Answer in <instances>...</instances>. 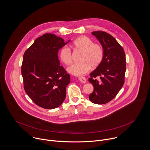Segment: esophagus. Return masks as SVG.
Returning a JSON list of instances; mask_svg holds the SVG:
<instances>
[{
    "label": "esophagus",
    "mask_w": 150,
    "mask_h": 150,
    "mask_svg": "<svg viewBox=\"0 0 150 150\" xmlns=\"http://www.w3.org/2000/svg\"><path fill=\"white\" fill-rule=\"evenodd\" d=\"M78 79L82 82V83H86V78H85V77H79V78H78Z\"/></svg>",
    "instance_id": "obj_1"
}]
</instances>
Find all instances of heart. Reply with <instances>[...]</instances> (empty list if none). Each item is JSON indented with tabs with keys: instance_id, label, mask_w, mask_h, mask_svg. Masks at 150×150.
I'll use <instances>...</instances> for the list:
<instances>
[{
	"instance_id": "1",
	"label": "heart",
	"mask_w": 150,
	"mask_h": 150,
	"mask_svg": "<svg viewBox=\"0 0 150 150\" xmlns=\"http://www.w3.org/2000/svg\"><path fill=\"white\" fill-rule=\"evenodd\" d=\"M70 46L75 51L81 52L80 62L74 63L68 67L67 71L75 76H81L88 72L92 68H96L101 64L104 57L103 47L93 43L89 38L82 36L75 39ZM59 58L62 62L69 65L72 60V52L67 47H62L59 52Z\"/></svg>"
}]
</instances>
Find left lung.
<instances>
[{"label":"left lung","instance_id":"obj_1","mask_svg":"<svg viewBox=\"0 0 150 150\" xmlns=\"http://www.w3.org/2000/svg\"><path fill=\"white\" fill-rule=\"evenodd\" d=\"M94 35L104 49L102 62L90 74L88 81L93 86L89 100L96 104H105L113 99L122 88L126 71L125 54L122 47L110 34L95 31ZM99 77L100 79L98 80Z\"/></svg>","mask_w":150,"mask_h":150}]
</instances>
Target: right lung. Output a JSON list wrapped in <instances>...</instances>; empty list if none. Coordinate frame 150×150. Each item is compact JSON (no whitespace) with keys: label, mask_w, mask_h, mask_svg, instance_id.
<instances>
[{"label":"right lung","mask_w":150,"mask_h":150,"mask_svg":"<svg viewBox=\"0 0 150 150\" xmlns=\"http://www.w3.org/2000/svg\"><path fill=\"white\" fill-rule=\"evenodd\" d=\"M69 42L45 33L37 38L23 55L21 72L24 89L34 103L43 108L59 107L65 99L70 75L60 65L58 53Z\"/></svg>","instance_id":"obj_1"}]
</instances>
